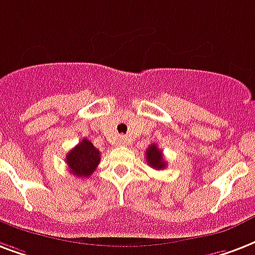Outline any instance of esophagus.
I'll return each instance as SVG.
<instances>
[{
  "label": "esophagus",
  "instance_id": "1",
  "mask_svg": "<svg viewBox=\"0 0 255 255\" xmlns=\"http://www.w3.org/2000/svg\"><path fill=\"white\" fill-rule=\"evenodd\" d=\"M118 144L124 145V144H127V141H126V139H123V137H120L119 140H118Z\"/></svg>",
  "mask_w": 255,
  "mask_h": 255
}]
</instances>
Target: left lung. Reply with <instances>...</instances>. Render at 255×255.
I'll list each match as a JSON object with an SVG mask.
<instances>
[{"label":"left lung","instance_id":"left-lung-1","mask_svg":"<svg viewBox=\"0 0 255 255\" xmlns=\"http://www.w3.org/2000/svg\"><path fill=\"white\" fill-rule=\"evenodd\" d=\"M145 160L149 167L155 170H163L167 166L166 160L163 159L162 151L158 148L156 144H151L145 151Z\"/></svg>","mask_w":255,"mask_h":255}]
</instances>
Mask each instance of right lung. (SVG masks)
<instances>
[{"label": "right lung", "mask_w": 255, "mask_h": 255, "mask_svg": "<svg viewBox=\"0 0 255 255\" xmlns=\"http://www.w3.org/2000/svg\"><path fill=\"white\" fill-rule=\"evenodd\" d=\"M65 162L72 175L79 178H88L100 163V152L88 139H83L75 148L68 152Z\"/></svg>", "instance_id": "add662e5"}]
</instances>
